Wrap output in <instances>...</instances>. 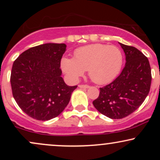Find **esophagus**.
Returning a JSON list of instances; mask_svg holds the SVG:
<instances>
[{
	"mask_svg": "<svg viewBox=\"0 0 160 160\" xmlns=\"http://www.w3.org/2000/svg\"><path fill=\"white\" fill-rule=\"evenodd\" d=\"M79 87L82 88V89H86V88H89V86L86 85V84H80V85H79Z\"/></svg>",
	"mask_w": 160,
	"mask_h": 160,
	"instance_id": "1",
	"label": "esophagus"
}]
</instances>
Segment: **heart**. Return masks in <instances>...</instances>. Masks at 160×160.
I'll return each instance as SVG.
<instances>
[{"instance_id":"obj_1","label":"heart","mask_w":160,"mask_h":160,"mask_svg":"<svg viewBox=\"0 0 160 160\" xmlns=\"http://www.w3.org/2000/svg\"><path fill=\"white\" fill-rule=\"evenodd\" d=\"M122 62V54L118 47L95 43L77 49L74 58H62L61 67L71 82L78 81L88 70L89 78L93 82L105 84L118 75Z\"/></svg>"}]
</instances>
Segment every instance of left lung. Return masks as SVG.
Masks as SVG:
<instances>
[{
	"label": "left lung",
	"instance_id": "obj_1",
	"mask_svg": "<svg viewBox=\"0 0 160 160\" xmlns=\"http://www.w3.org/2000/svg\"><path fill=\"white\" fill-rule=\"evenodd\" d=\"M126 55V65L117 78L100 88L93 105L111 119H122L132 113L148 96L151 84V68L148 58L140 50L120 43Z\"/></svg>",
	"mask_w": 160,
	"mask_h": 160
}]
</instances>
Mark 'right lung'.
Listing matches in <instances>:
<instances>
[{
    "label": "right lung",
    "mask_w": 160,
    "mask_h": 160,
    "mask_svg": "<svg viewBox=\"0 0 160 160\" xmlns=\"http://www.w3.org/2000/svg\"><path fill=\"white\" fill-rule=\"evenodd\" d=\"M65 43H45L27 49L14 61L10 75L13 98L29 117L46 121L58 117L78 86L66 85L61 59Z\"/></svg>",
    "instance_id": "right-lung-1"
}]
</instances>
